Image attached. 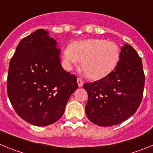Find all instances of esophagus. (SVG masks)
<instances>
[{
    "mask_svg": "<svg viewBox=\"0 0 153 153\" xmlns=\"http://www.w3.org/2000/svg\"><path fill=\"white\" fill-rule=\"evenodd\" d=\"M77 82H78V85L79 88L82 87V85H83V82H82V80L81 79V78H78V79H77Z\"/></svg>",
    "mask_w": 153,
    "mask_h": 153,
    "instance_id": "esophagus-1",
    "label": "esophagus"
}]
</instances>
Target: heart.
Segmentation results:
<instances>
[{
    "mask_svg": "<svg viewBox=\"0 0 153 153\" xmlns=\"http://www.w3.org/2000/svg\"><path fill=\"white\" fill-rule=\"evenodd\" d=\"M120 49L115 42L100 39L77 41L63 51L65 66L71 69L82 62L81 68L92 80H99L111 74L120 60Z\"/></svg>",
    "mask_w": 153,
    "mask_h": 153,
    "instance_id": "b5f03b06",
    "label": "heart"
}]
</instances>
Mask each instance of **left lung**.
<instances>
[{
	"label": "left lung",
	"mask_w": 153,
	"mask_h": 153,
	"mask_svg": "<svg viewBox=\"0 0 153 153\" xmlns=\"http://www.w3.org/2000/svg\"><path fill=\"white\" fill-rule=\"evenodd\" d=\"M144 84L141 58L131 46L124 44L115 69L102 79L83 85L88 95L85 106L88 120L100 126L127 120L140 105Z\"/></svg>",
	"instance_id": "1"
}]
</instances>
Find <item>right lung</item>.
I'll return each instance as SVG.
<instances>
[{
	"instance_id": "1",
	"label": "right lung",
	"mask_w": 153,
	"mask_h": 153,
	"mask_svg": "<svg viewBox=\"0 0 153 153\" xmlns=\"http://www.w3.org/2000/svg\"><path fill=\"white\" fill-rule=\"evenodd\" d=\"M57 42L42 29L23 38L10 62L7 89L19 116L34 126L53 124L78 88L77 78L60 63Z\"/></svg>"
}]
</instances>
